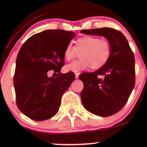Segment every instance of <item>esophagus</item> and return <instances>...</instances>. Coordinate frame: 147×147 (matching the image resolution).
<instances>
[{
  "instance_id": "obj_1",
  "label": "esophagus",
  "mask_w": 147,
  "mask_h": 147,
  "mask_svg": "<svg viewBox=\"0 0 147 147\" xmlns=\"http://www.w3.org/2000/svg\"><path fill=\"white\" fill-rule=\"evenodd\" d=\"M79 75V72H76V73H75V78H76V79H78Z\"/></svg>"
}]
</instances>
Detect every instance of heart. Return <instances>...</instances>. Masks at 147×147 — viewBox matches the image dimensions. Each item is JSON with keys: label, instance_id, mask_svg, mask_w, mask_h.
<instances>
[{"label": "heart", "instance_id": "heart-1", "mask_svg": "<svg viewBox=\"0 0 147 147\" xmlns=\"http://www.w3.org/2000/svg\"><path fill=\"white\" fill-rule=\"evenodd\" d=\"M80 52L78 60L72 61L65 66L68 71L77 72L89 67L99 69L109 61L112 52V45L107 39H102L99 36H84L77 38L75 46L68 43L64 50V57L67 61L75 58Z\"/></svg>", "mask_w": 147, "mask_h": 147}]
</instances>
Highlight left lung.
<instances>
[{"label":"left lung","instance_id":"1","mask_svg":"<svg viewBox=\"0 0 147 147\" xmlns=\"http://www.w3.org/2000/svg\"><path fill=\"white\" fill-rule=\"evenodd\" d=\"M86 34L106 37L112 45L109 61L94 72L79 76L83 82L81 99L89 112L108 117L117 113L127 102L136 82L135 57L129 42L119 30L110 28L84 30ZM99 76L104 78L101 79Z\"/></svg>","mask_w":147,"mask_h":147}]
</instances>
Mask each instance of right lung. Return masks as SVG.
<instances>
[{
	"mask_svg": "<svg viewBox=\"0 0 147 147\" xmlns=\"http://www.w3.org/2000/svg\"><path fill=\"white\" fill-rule=\"evenodd\" d=\"M74 37L73 32L45 30L30 36L20 49L14 75L16 102L30 119L43 121L58 112L62 95L75 78L72 72H61L64 50ZM52 69L57 73L55 78L47 77Z\"/></svg>",
	"mask_w": 147,
	"mask_h": 147,
	"instance_id": "1",
	"label": "right lung"
}]
</instances>
